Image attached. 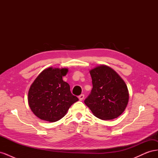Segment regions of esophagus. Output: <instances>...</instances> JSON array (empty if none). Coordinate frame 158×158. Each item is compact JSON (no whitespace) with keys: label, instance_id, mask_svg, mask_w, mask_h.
Segmentation results:
<instances>
[{"label":"esophagus","instance_id":"esophagus-1","mask_svg":"<svg viewBox=\"0 0 158 158\" xmlns=\"http://www.w3.org/2000/svg\"><path fill=\"white\" fill-rule=\"evenodd\" d=\"M78 98H79V99L80 100V101H82V100L84 98V94H81L80 95H79V96H78Z\"/></svg>","mask_w":158,"mask_h":158}]
</instances>
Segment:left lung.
I'll return each instance as SVG.
<instances>
[{
  "mask_svg": "<svg viewBox=\"0 0 158 158\" xmlns=\"http://www.w3.org/2000/svg\"><path fill=\"white\" fill-rule=\"evenodd\" d=\"M93 88L84 103L94 115L102 120L117 118L124 112L128 102L127 85L115 71L100 65L89 71Z\"/></svg>",
  "mask_w": 158,
  "mask_h": 158,
  "instance_id": "obj_1",
  "label": "left lung"
}]
</instances>
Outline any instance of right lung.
I'll return each instance as SVG.
<instances>
[{
  "instance_id": "obj_1",
  "label": "right lung",
  "mask_w": 158,
  "mask_h": 158,
  "mask_svg": "<svg viewBox=\"0 0 158 158\" xmlns=\"http://www.w3.org/2000/svg\"><path fill=\"white\" fill-rule=\"evenodd\" d=\"M68 71L67 69L50 67L43 70L33 81L28 92V104L38 118L56 122L78 101L70 92L69 84L63 80Z\"/></svg>"
}]
</instances>
